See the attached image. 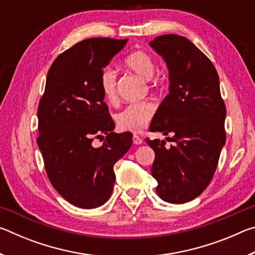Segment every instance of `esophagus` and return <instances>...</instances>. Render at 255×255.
<instances>
[{
	"instance_id": "1",
	"label": "esophagus",
	"mask_w": 255,
	"mask_h": 255,
	"mask_svg": "<svg viewBox=\"0 0 255 255\" xmlns=\"http://www.w3.org/2000/svg\"><path fill=\"white\" fill-rule=\"evenodd\" d=\"M132 143L135 145H140L141 143H143V139L138 136V135H133L132 136Z\"/></svg>"
}]
</instances>
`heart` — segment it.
I'll use <instances>...</instances> for the list:
<instances>
[{
  "instance_id": "b5f03b06",
  "label": "heart",
  "mask_w": 255,
  "mask_h": 255,
  "mask_svg": "<svg viewBox=\"0 0 255 255\" xmlns=\"http://www.w3.org/2000/svg\"><path fill=\"white\" fill-rule=\"evenodd\" d=\"M124 66L137 76L149 82L153 85L152 77L155 71L154 58L144 50H133L124 59ZM100 88L106 100L111 103L117 101V74L111 68H106L100 75ZM155 105L150 101L131 103L116 116L117 126L123 131L139 132L145 129L154 117Z\"/></svg>"
}]
</instances>
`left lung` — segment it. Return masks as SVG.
<instances>
[{"label":"left lung","instance_id":"1","mask_svg":"<svg viewBox=\"0 0 255 255\" xmlns=\"http://www.w3.org/2000/svg\"><path fill=\"white\" fill-rule=\"evenodd\" d=\"M169 68L170 93L150 124V131L173 141L146 138L154 149L156 192L170 204L195 199L208 187L226 141V107L214 64L185 37L163 34L149 41Z\"/></svg>","mask_w":255,"mask_h":255}]
</instances>
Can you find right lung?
<instances>
[{
    "instance_id": "right-lung-1",
    "label": "right lung",
    "mask_w": 255,
    "mask_h": 255,
    "mask_svg": "<svg viewBox=\"0 0 255 255\" xmlns=\"http://www.w3.org/2000/svg\"><path fill=\"white\" fill-rule=\"evenodd\" d=\"M128 39L89 38L57 56L47 74L38 106L37 143L53 187L80 208H97L109 199L114 166L130 148V132L115 133L100 75ZM105 133L100 148L93 137ZM103 137V136H102Z\"/></svg>"
}]
</instances>
